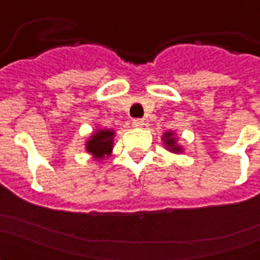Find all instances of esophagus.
Masks as SVG:
<instances>
[{
	"label": "esophagus",
	"mask_w": 260,
	"mask_h": 260,
	"mask_svg": "<svg viewBox=\"0 0 260 260\" xmlns=\"http://www.w3.org/2000/svg\"><path fill=\"white\" fill-rule=\"evenodd\" d=\"M132 125H134L135 128H142V126L145 125V121L141 118H135L134 121H132Z\"/></svg>",
	"instance_id": "obj_1"
}]
</instances>
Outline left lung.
Returning a JSON list of instances; mask_svg holds the SVG:
<instances>
[{
	"instance_id": "1",
	"label": "left lung",
	"mask_w": 260,
	"mask_h": 260,
	"mask_svg": "<svg viewBox=\"0 0 260 260\" xmlns=\"http://www.w3.org/2000/svg\"><path fill=\"white\" fill-rule=\"evenodd\" d=\"M161 139H163V143L166 149L171 153H182L184 152V149L181 145H178V138L175 135L174 131H169V132H166L163 136H161Z\"/></svg>"
}]
</instances>
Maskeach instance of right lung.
Returning a JSON list of instances; mask_svg holds the SVG:
<instances>
[{
	"instance_id": "add662e5",
	"label": "right lung",
	"mask_w": 260,
	"mask_h": 260,
	"mask_svg": "<svg viewBox=\"0 0 260 260\" xmlns=\"http://www.w3.org/2000/svg\"><path fill=\"white\" fill-rule=\"evenodd\" d=\"M114 136L115 132L113 129H96L86 141V152L99 161L107 158L113 152Z\"/></svg>"
}]
</instances>
